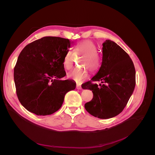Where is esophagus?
Returning a JSON list of instances; mask_svg holds the SVG:
<instances>
[{"label": "esophagus", "mask_w": 155, "mask_h": 155, "mask_svg": "<svg viewBox=\"0 0 155 155\" xmlns=\"http://www.w3.org/2000/svg\"><path fill=\"white\" fill-rule=\"evenodd\" d=\"M76 88L78 89V90H82V87L81 85H76Z\"/></svg>", "instance_id": "34e87169"}]
</instances>
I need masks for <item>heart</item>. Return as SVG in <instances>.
Returning <instances> with one entry per match:
<instances>
[{
    "label": "heart",
    "instance_id": "b5f03b06",
    "mask_svg": "<svg viewBox=\"0 0 155 155\" xmlns=\"http://www.w3.org/2000/svg\"><path fill=\"white\" fill-rule=\"evenodd\" d=\"M96 45L91 40H85L75 45L74 51L69 50L65 54L63 58V66L66 70L73 68L76 55L83 56L81 60V67L90 68L92 71L97 70L100 66V59L97 55ZM85 68H76L68 73V78L78 83H81L88 78V72Z\"/></svg>",
    "mask_w": 155,
    "mask_h": 155
}]
</instances>
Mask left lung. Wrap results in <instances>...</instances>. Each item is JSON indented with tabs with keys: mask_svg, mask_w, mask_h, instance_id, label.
Wrapping results in <instances>:
<instances>
[{
	"mask_svg": "<svg viewBox=\"0 0 155 155\" xmlns=\"http://www.w3.org/2000/svg\"><path fill=\"white\" fill-rule=\"evenodd\" d=\"M102 62L91 80L101 81L100 87L91 81L83 89L93 92L92 100L85 104L87 111L101 119H109L122 112L133 94L136 85V71L129 55L114 41L102 44Z\"/></svg>",
	"mask_w": 155,
	"mask_h": 155,
	"instance_id": "8db88e82",
	"label": "left lung"
}]
</instances>
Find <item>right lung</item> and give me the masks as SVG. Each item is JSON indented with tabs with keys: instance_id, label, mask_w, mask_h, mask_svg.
<instances>
[{
	"instance_id": "obj_1",
	"label": "right lung",
	"mask_w": 155,
	"mask_h": 155,
	"mask_svg": "<svg viewBox=\"0 0 155 155\" xmlns=\"http://www.w3.org/2000/svg\"><path fill=\"white\" fill-rule=\"evenodd\" d=\"M71 41L58 37H44L26 45L14 68L18 99L26 110L37 116L50 115L62 106L64 96L76 88L66 72L64 56Z\"/></svg>"
}]
</instances>
